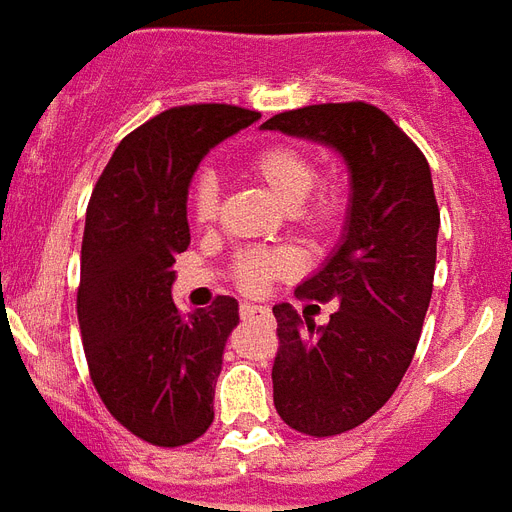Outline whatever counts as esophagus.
I'll return each instance as SVG.
<instances>
[{"mask_svg":"<svg viewBox=\"0 0 512 512\" xmlns=\"http://www.w3.org/2000/svg\"><path fill=\"white\" fill-rule=\"evenodd\" d=\"M242 318H263V321H270L273 315L263 305H242Z\"/></svg>","mask_w":512,"mask_h":512,"instance_id":"obj_1","label":"esophagus"}]
</instances>
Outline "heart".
<instances>
[{
    "label": "heart",
    "mask_w": 512,
    "mask_h": 512,
    "mask_svg": "<svg viewBox=\"0 0 512 512\" xmlns=\"http://www.w3.org/2000/svg\"><path fill=\"white\" fill-rule=\"evenodd\" d=\"M247 170L289 207L294 223L307 234H328L344 218L347 186L339 176L315 178L313 157L294 144H265L247 160ZM186 207L197 226H213L220 213V184L213 170H197L186 191ZM299 257L292 247H247L231 263L234 284L247 294L263 292L278 276L294 273Z\"/></svg>",
    "instance_id": "1"
}]
</instances>
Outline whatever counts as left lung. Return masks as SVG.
Segmentation results:
<instances>
[{
  "label": "left lung",
  "mask_w": 512,
  "mask_h": 512,
  "mask_svg": "<svg viewBox=\"0 0 512 512\" xmlns=\"http://www.w3.org/2000/svg\"><path fill=\"white\" fill-rule=\"evenodd\" d=\"M263 128L334 147L352 173L342 244L297 286L299 299L339 310L315 326L289 302L273 307V405L286 426L323 439L378 413L413 363L434 289L439 205L418 144L376 105H307Z\"/></svg>",
  "instance_id": "8db88e82"
}]
</instances>
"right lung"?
I'll list each match as a JSON object with an SVG mask.
<instances>
[{"instance_id": "add662e5", "label": "right lung", "mask_w": 512, "mask_h": 512, "mask_svg": "<svg viewBox=\"0 0 512 512\" xmlns=\"http://www.w3.org/2000/svg\"><path fill=\"white\" fill-rule=\"evenodd\" d=\"M236 105H181L120 141L86 207L78 326L99 400L155 447H184L213 423L223 347L239 323L234 297L181 313L170 297L189 247L186 189L218 141L255 123Z\"/></svg>"}]
</instances>
